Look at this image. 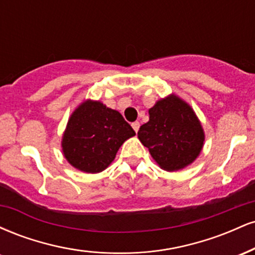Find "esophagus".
<instances>
[{"instance_id": "1", "label": "esophagus", "mask_w": 255, "mask_h": 255, "mask_svg": "<svg viewBox=\"0 0 255 255\" xmlns=\"http://www.w3.org/2000/svg\"><path fill=\"white\" fill-rule=\"evenodd\" d=\"M131 127H133V129L135 130V133H137V130H139L140 128V124L139 122H133V124H131Z\"/></svg>"}]
</instances>
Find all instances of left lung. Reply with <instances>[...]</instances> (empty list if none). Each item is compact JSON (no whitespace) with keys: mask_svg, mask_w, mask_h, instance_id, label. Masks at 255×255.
<instances>
[{"mask_svg":"<svg viewBox=\"0 0 255 255\" xmlns=\"http://www.w3.org/2000/svg\"><path fill=\"white\" fill-rule=\"evenodd\" d=\"M150 120L140 127L137 137L157 164L177 171L200 154L205 133L191 105L175 95L158 101L148 110Z\"/></svg>","mask_w":255,"mask_h":255,"instance_id":"1","label":"left lung"}]
</instances>
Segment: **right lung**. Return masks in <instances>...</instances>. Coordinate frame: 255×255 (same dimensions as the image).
Here are the masks:
<instances>
[{
    "mask_svg": "<svg viewBox=\"0 0 255 255\" xmlns=\"http://www.w3.org/2000/svg\"><path fill=\"white\" fill-rule=\"evenodd\" d=\"M134 135L135 131L119 111L87 99L73 111L61 145L69 164L96 174L105 170L121 145Z\"/></svg>",
    "mask_w": 255,
    "mask_h": 255,
    "instance_id": "1",
    "label": "right lung"
}]
</instances>
